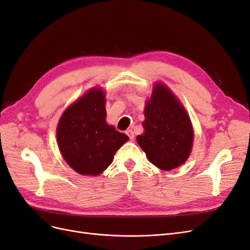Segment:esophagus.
Masks as SVG:
<instances>
[{"label":"esophagus","mask_w":250,"mask_h":250,"mask_svg":"<svg viewBox=\"0 0 250 250\" xmlns=\"http://www.w3.org/2000/svg\"><path fill=\"white\" fill-rule=\"evenodd\" d=\"M125 132H126V134L128 135V137H129L130 140H133V139H134V133H133L132 129H127Z\"/></svg>","instance_id":"1"}]
</instances>
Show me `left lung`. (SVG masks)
Wrapping results in <instances>:
<instances>
[{
    "label": "left lung",
    "mask_w": 250,
    "mask_h": 250,
    "mask_svg": "<svg viewBox=\"0 0 250 250\" xmlns=\"http://www.w3.org/2000/svg\"><path fill=\"white\" fill-rule=\"evenodd\" d=\"M144 113V132L137 141L150 163L167 171L183 165L193 145L192 124L183 105L167 86L157 83Z\"/></svg>",
    "instance_id": "8db88e82"
}]
</instances>
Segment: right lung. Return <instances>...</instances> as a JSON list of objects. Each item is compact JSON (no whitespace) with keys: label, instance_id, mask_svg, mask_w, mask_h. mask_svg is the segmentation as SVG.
<instances>
[{"label":"right lung","instance_id":"add662e5","mask_svg":"<svg viewBox=\"0 0 250 250\" xmlns=\"http://www.w3.org/2000/svg\"><path fill=\"white\" fill-rule=\"evenodd\" d=\"M105 95L90 89L67 107L57 127L59 150L81 175H98L111 164L117 150L129 138L106 124Z\"/></svg>","mask_w":250,"mask_h":250}]
</instances>
